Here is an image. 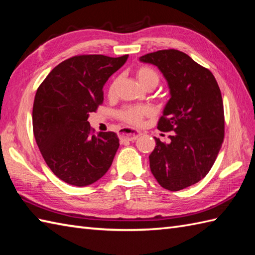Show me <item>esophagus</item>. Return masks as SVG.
I'll return each instance as SVG.
<instances>
[{"mask_svg":"<svg viewBox=\"0 0 255 255\" xmlns=\"http://www.w3.org/2000/svg\"><path fill=\"white\" fill-rule=\"evenodd\" d=\"M140 133L138 130H134L132 128H122L121 130H119V139L122 140V141H133V140H136L139 136Z\"/></svg>","mask_w":255,"mask_h":255,"instance_id":"34e87169","label":"esophagus"}]
</instances>
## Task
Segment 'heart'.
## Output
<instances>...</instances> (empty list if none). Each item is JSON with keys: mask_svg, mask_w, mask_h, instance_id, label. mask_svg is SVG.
I'll use <instances>...</instances> for the list:
<instances>
[{"mask_svg": "<svg viewBox=\"0 0 255 255\" xmlns=\"http://www.w3.org/2000/svg\"><path fill=\"white\" fill-rule=\"evenodd\" d=\"M136 77L139 81V83L141 84L143 88L147 86H155L159 83V74L154 69L150 67H140L136 71ZM116 81L110 85L108 89V93L113 94L114 90H115ZM151 108L148 106H127L124 107L123 110L118 112V117L122 121L126 122L131 125H140L142 123L143 118L151 115Z\"/></svg>", "mask_w": 255, "mask_h": 255, "instance_id": "obj_1", "label": "heart"}]
</instances>
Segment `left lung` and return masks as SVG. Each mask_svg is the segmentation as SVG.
Wrapping results in <instances>:
<instances>
[{
  "label": "left lung",
  "mask_w": 255,
  "mask_h": 255,
  "mask_svg": "<svg viewBox=\"0 0 255 255\" xmlns=\"http://www.w3.org/2000/svg\"><path fill=\"white\" fill-rule=\"evenodd\" d=\"M139 60L158 67L166 80L170 100L158 129L174 131L170 143L154 137L150 169L162 187L180 191L207 175L219 153L225 136L220 89L208 69L182 51L159 50Z\"/></svg>",
  "instance_id": "obj_1"
}]
</instances>
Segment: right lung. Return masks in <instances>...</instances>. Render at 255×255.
<instances>
[{"label":"right lung","mask_w":255,"mask_h":255,"mask_svg":"<svg viewBox=\"0 0 255 255\" xmlns=\"http://www.w3.org/2000/svg\"><path fill=\"white\" fill-rule=\"evenodd\" d=\"M128 55L75 56L59 63L38 88L32 129L38 148L53 174L83 187L110 169L119 147L113 131L91 136L88 118L103 103V88Z\"/></svg>","instance_id":"add662e5"}]
</instances>
